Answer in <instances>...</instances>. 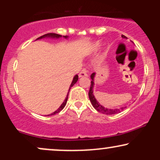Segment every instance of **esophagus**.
<instances>
[{
    "instance_id": "esophagus-1",
    "label": "esophagus",
    "mask_w": 160,
    "mask_h": 160,
    "mask_svg": "<svg viewBox=\"0 0 160 160\" xmlns=\"http://www.w3.org/2000/svg\"><path fill=\"white\" fill-rule=\"evenodd\" d=\"M88 74H89V71H88L87 68H82V71H80V74H79V77H80V78H83V77H87Z\"/></svg>"
}]
</instances>
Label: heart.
<instances>
[{"label":"heart","instance_id":"heart-1","mask_svg":"<svg viewBox=\"0 0 160 160\" xmlns=\"http://www.w3.org/2000/svg\"><path fill=\"white\" fill-rule=\"evenodd\" d=\"M95 46H96V47H98L99 46H100V43H96V45H95Z\"/></svg>","mask_w":160,"mask_h":160}]
</instances>
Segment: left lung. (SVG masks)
I'll return each instance as SVG.
<instances>
[{"instance_id": "left-lung-1", "label": "left lung", "mask_w": 160, "mask_h": 160, "mask_svg": "<svg viewBox=\"0 0 160 160\" xmlns=\"http://www.w3.org/2000/svg\"><path fill=\"white\" fill-rule=\"evenodd\" d=\"M122 38H126L124 35H122ZM94 77H95V73H93L91 75V85H90V88H89V100H90L92 104L94 107L95 110H97L98 112L100 113H104V114L107 115H111V114H115V113H118L122 111V110L125 109V108H122L120 109H109V108H104L103 106L101 105L100 104L98 103V102L95 99L94 95H93V86H94Z\"/></svg>"}]
</instances>
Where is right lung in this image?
<instances>
[{
	"mask_svg": "<svg viewBox=\"0 0 160 160\" xmlns=\"http://www.w3.org/2000/svg\"><path fill=\"white\" fill-rule=\"evenodd\" d=\"M47 37H49V38H61L62 35H59V34H55V33H48V34H44V35H43V36L40 37V38H38V39H41V38H47ZM64 38H67V36H64ZM78 75H76V76H75L74 78V79H73V81H72V82H71V86H70L69 91H70V89H71V88L72 87V86H74L75 83H76L77 81H78ZM69 91H68V93H69ZM68 93L67 97H66L65 99V101H64V102L62 104V105L60 106L59 108H58V109L57 110V111H56L55 112H53L52 113H51L50 115H54V114H56V113H59V112L61 111L65 107L66 103H67V101H68Z\"/></svg>",
	"mask_w": 160,
	"mask_h": 160,
	"instance_id": "add662e5",
	"label": "right lung"
}]
</instances>
